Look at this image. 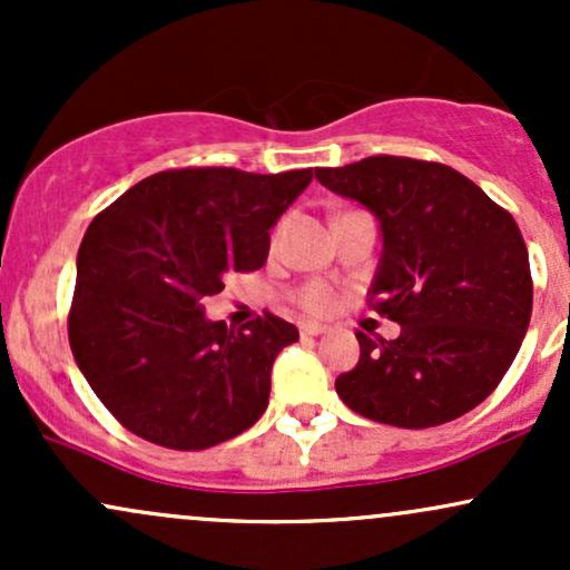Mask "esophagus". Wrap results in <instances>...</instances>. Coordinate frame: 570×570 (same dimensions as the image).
I'll use <instances>...</instances> for the list:
<instances>
[{"instance_id":"1","label":"esophagus","mask_w":570,"mask_h":570,"mask_svg":"<svg viewBox=\"0 0 570 570\" xmlns=\"http://www.w3.org/2000/svg\"><path fill=\"white\" fill-rule=\"evenodd\" d=\"M326 326L318 324V322H303L299 324V335L303 337H316V335H324Z\"/></svg>"}]
</instances>
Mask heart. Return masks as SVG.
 Wrapping results in <instances>:
<instances>
[{"label": "heart", "instance_id": "b5f03b06", "mask_svg": "<svg viewBox=\"0 0 570 570\" xmlns=\"http://www.w3.org/2000/svg\"><path fill=\"white\" fill-rule=\"evenodd\" d=\"M299 303H303L305 311L324 313L330 311L332 303H335V292H332L326 284H311L305 286L303 294H299Z\"/></svg>", "mask_w": 570, "mask_h": 570}]
</instances>
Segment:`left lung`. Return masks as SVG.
I'll list each match as a JSON object with an SVG mask.
<instances>
[{
    "mask_svg": "<svg viewBox=\"0 0 570 570\" xmlns=\"http://www.w3.org/2000/svg\"><path fill=\"white\" fill-rule=\"evenodd\" d=\"M316 179L381 222L375 311L396 340L356 332L362 356L335 381L370 421L429 429L493 394L512 367L533 311L528 248L512 214L455 168L377 155Z\"/></svg>",
    "mask_w": 570,
    "mask_h": 570,
    "instance_id": "left-lung-1",
    "label": "left lung"
}]
</instances>
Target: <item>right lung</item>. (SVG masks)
Listing matches in <instances>:
<instances>
[{"mask_svg": "<svg viewBox=\"0 0 570 570\" xmlns=\"http://www.w3.org/2000/svg\"><path fill=\"white\" fill-rule=\"evenodd\" d=\"M313 168H179L139 181L90 222L69 313L75 362L141 440L206 450L259 421L273 362L297 326L265 313L233 330L203 299L227 273L257 271L281 214Z\"/></svg>", "mask_w": 570, "mask_h": 570, "instance_id": "1", "label": "right lung"}]
</instances>
